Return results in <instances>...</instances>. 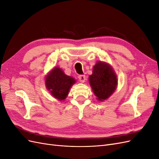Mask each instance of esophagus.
<instances>
[{
	"label": "esophagus",
	"mask_w": 159,
	"mask_h": 159,
	"mask_svg": "<svg viewBox=\"0 0 159 159\" xmlns=\"http://www.w3.org/2000/svg\"><path fill=\"white\" fill-rule=\"evenodd\" d=\"M80 81L81 83H84L85 81V76L84 75H80L78 76Z\"/></svg>",
	"instance_id": "esophagus-1"
}]
</instances>
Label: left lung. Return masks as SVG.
<instances>
[{
    "label": "left lung",
    "instance_id": "1",
    "mask_svg": "<svg viewBox=\"0 0 159 159\" xmlns=\"http://www.w3.org/2000/svg\"><path fill=\"white\" fill-rule=\"evenodd\" d=\"M89 82L99 102L107 99L117 89V76L112 66L105 61H98L89 76Z\"/></svg>",
    "mask_w": 159,
    "mask_h": 159
}]
</instances>
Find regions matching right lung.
Listing matches in <instances>:
<instances>
[{
  "instance_id": "right-lung-1",
  "label": "right lung",
  "mask_w": 159,
  "mask_h": 159,
  "mask_svg": "<svg viewBox=\"0 0 159 159\" xmlns=\"http://www.w3.org/2000/svg\"><path fill=\"white\" fill-rule=\"evenodd\" d=\"M75 82L76 80L73 77L65 74L59 67H54L45 78L46 89L53 97L60 102L66 98L70 88Z\"/></svg>"
}]
</instances>
